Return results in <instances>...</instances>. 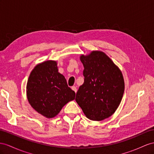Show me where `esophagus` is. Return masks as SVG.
Returning a JSON list of instances; mask_svg holds the SVG:
<instances>
[{
	"mask_svg": "<svg viewBox=\"0 0 154 154\" xmlns=\"http://www.w3.org/2000/svg\"><path fill=\"white\" fill-rule=\"evenodd\" d=\"M72 89L73 90V91L75 92H77V88L75 87V86H72Z\"/></svg>",
	"mask_w": 154,
	"mask_h": 154,
	"instance_id": "obj_1",
	"label": "esophagus"
}]
</instances>
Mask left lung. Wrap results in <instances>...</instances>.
<instances>
[{
  "instance_id": "left-lung-1",
  "label": "left lung",
  "mask_w": 154,
  "mask_h": 154,
  "mask_svg": "<svg viewBox=\"0 0 154 154\" xmlns=\"http://www.w3.org/2000/svg\"><path fill=\"white\" fill-rule=\"evenodd\" d=\"M80 60L85 68V80L76 94L75 101L88 119L103 120L112 116L120 104L125 88L123 75L101 51L81 54Z\"/></svg>"
}]
</instances>
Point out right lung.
<instances>
[{"mask_svg": "<svg viewBox=\"0 0 154 154\" xmlns=\"http://www.w3.org/2000/svg\"><path fill=\"white\" fill-rule=\"evenodd\" d=\"M26 91L31 107L47 118L56 116L75 96L64 76L58 72L55 60H46L34 67L27 81Z\"/></svg>", "mask_w": 154, "mask_h": 154, "instance_id": "1", "label": "right lung"}]
</instances>
